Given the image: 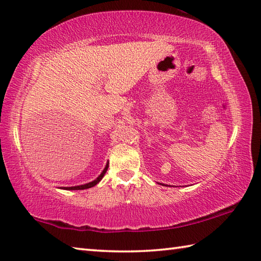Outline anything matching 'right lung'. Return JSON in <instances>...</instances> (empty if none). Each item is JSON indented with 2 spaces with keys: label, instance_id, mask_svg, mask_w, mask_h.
<instances>
[{
  "label": "right lung",
  "instance_id": "add662e5",
  "mask_svg": "<svg viewBox=\"0 0 261 261\" xmlns=\"http://www.w3.org/2000/svg\"><path fill=\"white\" fill-rule=\"evenodd\" d=\"M108 165H110V163L107 162V164H106V167H105V169L102 170V172L99 174V176L93 180V181H90V182H88V184H84V185H80V186H72V187H63L61 189H66V191H81V189H88V188H91V187H93V186H96V185L100 181V180L102 179V177L105 176V173H106V171H107V169H108Z\"/></svg>",
  "mask_w": 261,
  "mask_h": 261
}]
</instances>
